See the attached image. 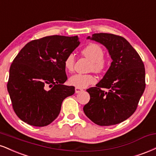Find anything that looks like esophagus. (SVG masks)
I'll return each mask as SVG.
<instances>
[{"label": "esophagus", "mask_w": 156, "mask_h": 156, "mask_svg": "<svg viewBox=\"0 0 156 156\" xmlns=\"http://www.w3.org/2000/svg\"><path fill=\"white\" fill-rule=\"evenodd\" d=\"M75 91H76V94H78V93H80L81 91H83V90L82 89H80V88H77L76 87V89H75Z\"/></svg>", "instance_id": "obj_1"}]
</instances>
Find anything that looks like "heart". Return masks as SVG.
<instances>
[{
  "label": "heart",
  "instance_id": "heart-1",
  "mask_svg": "<svg viewBox=\"0 0 156 156\" xmlns=\"http://www.w3.org/2000/svg\"><path fill=\"white\" fill-rule=\"evenodd\" d=\"M81 53L84 57L91 61L90 70L96 73L102 72L106 66V60L105 59L104 51L100 46L97 44H90L82 50ZM75 57L73 54H69L64 62L65 70L68 72L73 70ZM96 79L91 74H75L69 78V83L77 88H86L90 84L95 83Z\"/></svg>",
  "mask_w": 156,
  "mask_h": 156
}]
</instances>
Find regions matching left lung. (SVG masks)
Masks as SVG:
<instances>
[{"label": "left lung", "instance_id": "left-lung-1", "mask_svg": "<svg viewBox=\"0 0 156 156\" xmlns=\"http://www.w3.org/2000/svg\"><path fill=\"white\" fill-rule=\"evenodd\" d=\"M87 39L105 46L112 62L96 87L86 90L90 100L84 105L83 112L99 126L118 124L129 119L137 108L145 89L144 64L124 37L94 33Z\"/></svg>", "mask_w": 156, "mask_h": 156}]
</instances>
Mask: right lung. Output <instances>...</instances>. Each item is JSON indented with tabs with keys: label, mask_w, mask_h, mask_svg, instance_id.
Masks as SVG:
<instances>
[{
	"label": "right lung",
	"mask_w": 156,
	"mask_h": 156,
	"mask_svg": "<svg viewBox=\"0 0 156 156\" xmlns=\"http://www.w3.org/2000/svg\"><path fill=\"white\" fill-rule=\"evenodd\" d=\"M78 37L51 35L27 44L9 70L7 89L15 113L27 124L45 126L57 118L62 103L75 93L64 85L65 62L79 46Z\"/></svg>",
	"instance_id": "1"
}]
</instances>
